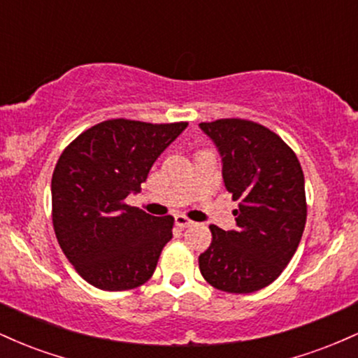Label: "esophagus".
I'll use <instances>...</instances> for the list:
<instances>
[{
  "mask_svg": "<svg viewBox=\"0 0 358 358\" xmlns=\"http://www.w3.org/2000/svg\"><path fill=\"white\" fill-rule=\"evenodd\" d=\"M175 220H176V225H178V227H182V229L190 227V225L193 224V222L188 219V217H185V215H176Z\"/></svg>",
  "mask_w": 358,
  "mask_h": 358,
  "instance_id": "esophagus-1",
  "label": "esophagus"
}]
</instances>
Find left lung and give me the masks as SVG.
Listing matches in <instances>:
<instances>
[{"label": "left lung", "mask_w": 358, "mask_h": 358, "mask_svg": "<svg viewBox=\"0 0 358 358\" xmlns=\"http://www.w3.org/2000/svg\"><path fill=\"white\" fill-rule=\"evenodd\" d=\"M222 155V176L239 202L236 231L210 225L200 273L225 293L269 286L296 252L306 224L305 176L294 151L269 127L249 119L200 122Z\"/></svg>", "instance_id": "left-lung-1"}]
</instances>
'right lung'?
Returning <instances> with one entry per match:
<instances>
[{
  "instance_id": "add662e5",
  "label": "right lung",
  "mask_w": 358,
  "mask_h": 358,
  "mask_svg": "<svg viewBox=\"0 0 358 358\" xmlns=\"http://www.w3.org/2000/svg\"><path fill=\"white\" fill-rule=\"evenodd\" d=\"M187 126L108 119L62 151L52 175L53 231L89 285L126 291L153 276L175 219L153 217L124 200L141 190L156 158Z\"/></svg>"
}]
</instances>
